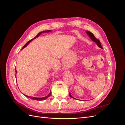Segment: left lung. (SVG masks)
Listing matches in <instances>:
<instances>
[{"label":"left lung","mask_w":125,"mask_h":125,"mask_svg":"<svg viewBox=\"0 0 125 125\" xmlns=\"http://www.w3.org/2000/svg\"><path fill=\"white\" fill-rule=\"evenodd\" d=\"M85 32H86V33L88 35V36L90 37V38L91 39V40L92 41L94 42H95L97 44V46H99L100 48L103 49V47H102V46H101V43H100V41L99 40H97V39H96L95 37L94 36V35L91 32H90L89 31H85ZM69 96H70V97L73 98V99H74V97H73V96H71V94H70V92L69 93Z\"/></svg>","instance_id":"obj_1"}]
</instances>
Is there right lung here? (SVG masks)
<instances>
[{
    "instance_id": "obj_1",
    "label": "right lung",
    "mask_w": 125,
    "mask_h": 125,
    "mask_svg": "<svg viewBox=\"0 0 125 125\" xmlns=\"http://www.w3.org/2000/svg\"><path fill=\"white\" fill-rule=\"evenodd\" d=\"M52 31L51 30H46V31H42V32H40V33H39V34H37L34 38H33V39H31V40H30L29 41H28L27 43H26L24 46H23V47H22V50H23V49L24 48H25V47H26L28 46V45L30 44V43L31 42H32L33 40H34L35 39H36V37H38L39 36H40V35H41L42 33H48V32H51ZM17 71L16 70V74H17ZM51 93H52V92H51V91H50V93H49V94L48 95H47L46 96H45V97H33V96H28V95H25V94H24V95L26 96V97H28V98H30V99H32V100H37V101H43V100H45V99H46L47 98H48V97H50V96H51Z\"/></svg>"
}]
</instances>
